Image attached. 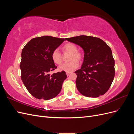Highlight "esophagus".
I'll use <instances>...</instances> for the list:
<instances>
[{
  "mask_svg": "<svg viewBox=\"0 0 134 134\" xmlns=\"http://www.w3.org/2000/svg\"><path fill=\"white\" fill-rule=\"evenodd\" d=\"M70 74H71V72H66V74L67 76H68Z\"/></svg>",
  "mask_w": 134,
  "mask_h": 134,
  "instance_id": "esophagus-1",
  "label": "esophagus"
}]
</instances>
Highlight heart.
Masks as SVG:
<instances>
[{
    "mask_svg": "<svg viewBox=\"0 0 134 134\" xmlns=\"http://www.w3.org/2000/svg\"><path fill=\"white\" fill-rule=\"evenodd\" d=\"M63 50L64 52H68L71 53L70 62L64 63L59 67L60 71L66 72H71L73 71L79 66V62L82 59L83 55L81 52L78 51V48L75 44L72 43H67L63 46ZM51 58L53 62L58 65L62 64L63 62L62 55L58 49H55L51 54Z\"/></svg>",
    "mask_w": 134,
    "mask_h": 134,
    "instance_id": "1",
    "label": "heart"
}]
</instances>
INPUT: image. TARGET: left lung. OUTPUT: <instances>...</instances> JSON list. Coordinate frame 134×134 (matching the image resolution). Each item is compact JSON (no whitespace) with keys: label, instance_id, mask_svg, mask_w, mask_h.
Segmentation results:
<instances>
[{"label":"left lung","instance_id":"8db88e82","mask_svg":"<svg viewBox=\"0 0 134 134\" xmlns=\"http://www.w3.org/2000/svg\"><path fill=\"white\" fill-rule=\"evenodd\" d=\"M84 52L81 69L75 71L76 86L82 95L96 98L106 93L114 79L115 60L111 48L102 40L81 35L66 38Z\"/></svg>","mask_w":134,"mask_h":134}]
</instances>
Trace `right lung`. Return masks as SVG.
<instances>
[{"mask_svg":"<svg viewBox=\"0 0 134 134\" xmlns=\"http://www.w3.org/2000/svg\"><path fill=\"white\" fill-rule=\"evenodd\" d=\"M65 39L49 36L31 40L22 51L20 63L21 79L30 94L38 99L48 100L58 96L66 78L62 71L51 75L49 72L57 66L51 54Z\"/></svg>","mask_w":134,"mask_h":134,"instance_id":"1","label":"right lung"}]
</instances>
